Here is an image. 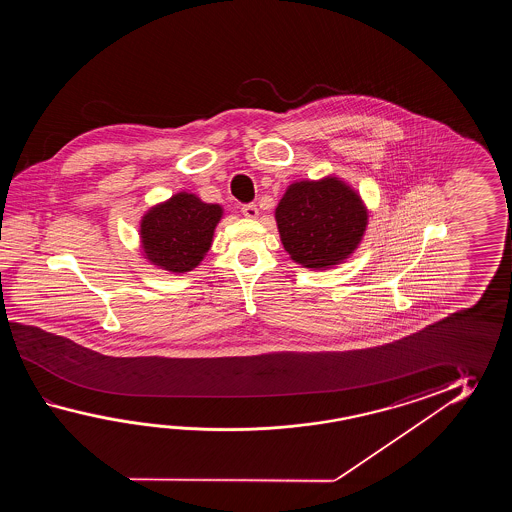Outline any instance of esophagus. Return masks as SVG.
<instances>
[{
  "mask_svg": "<svg viewBox=\"0 0 512 512\" xmlns=\"http://www.w3.org/2000/svg\"><path fill=\"white\" fill-rule=\"evenodd\" d=\"M241 214H243L245 218L256 219L258 218V214H260V210H258V207H256L254 203H247V205L241 207Z\"/></svg>",
  "mask_w": 512,
  "mask_h": 512,
  "instance_id": "obj_1",
  "label": "esophagus"
}]
</instances>
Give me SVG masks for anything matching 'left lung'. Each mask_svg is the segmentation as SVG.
I'll return each instance as SVG.
<instances>
[{
	"mask_svg": "<svg viewBox=\"0 0 512 512\" xmlns=\"http://www.w3.org/2000/svg\"><path fill=\"white\" fill-rule=\"evenodd\" d=\"M274 218L291 260L326 271L359 247L368 227V208L348 183L327 175L289 185Z\"/></svg>",
	"mask_w": 512,
	"mask_h": 512,
	"instance_id": "left-lung-1",
	"label": "left lung"
}]
</instances>
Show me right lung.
Returning a JSON list of instances; mask_svg holds the SVG:
<instances>
[{"instance_id":"add662e5","label":"right lung","mask_w":512,"mask_h":512,"mask_svg":"<svg viewBox=\"0 0 512 512\" xmlns=\"http://www.w3.org/2000/svg\"><path fill=\"white\" fill-rule=\"evenodd\" d=\"M223 208L179 192L150 208L141 219L144 258L163 271H192L207 254Z\"/></svg>"}]
</instances>
